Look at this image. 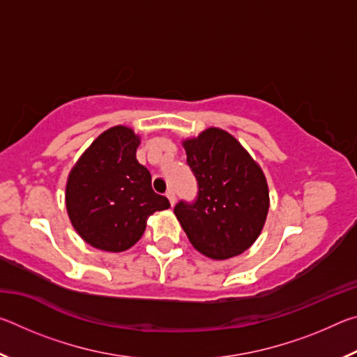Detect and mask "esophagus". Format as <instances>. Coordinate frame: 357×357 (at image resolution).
I'll return each mask as SVG.
<instances>
[{
	"instance_id": "1",
	"label": "esophagus",
	"mask_w": 357,
	"mask_h": 357,
	"mask_svg": "<svg viewBox=\"0 0 357 357\" xmlns=\"http://www.w3.org/2000/svg\"><path fill=\"white\" fill-rule=\"evenodd\" d=\"M165 195H167L168 200H170V204H172V206H174V203H176V195H174V192L170 189V190H167Z\"/></svg>"
}]
</instances>
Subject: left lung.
<instances>
[{
  "label": "left lung",
  "mask_w": 357,
  "mask_h": 357,
  "mask_svg": "<svg viewBox=\"0 0 357 357\" xmlns=\"http://www.w3.org/2000/svg\"><path fill=\"white\" fill-rule=\"evenodd\" d=\"M187 164L198 181L195 203L174 215L190 244L211 259L238 257L255 243L269 211L266 176L236 138L219 128L185 138Z\"/></svg>",
  "instance_id": "left-lung-1"
}]
</instances>
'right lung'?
Listing matches in <instances>:
<instances>
[{"label":"right lung","mask_w":357,"mask_h":357,"mask_svg":"<svg viewBox=\"0 0 357 357\" xmlns=\"http://www.w3.org/2000/svg\"><path fill=\"white\" fill-rule=\"evenodd\" d=\"M140 140L128 126L107 129L69 173L66 209L75 231L94 249H130L143 236L148 217L170 208L151 187L148 168L138 164Z\"/></svg>","instance_id":"right-lung-1"}]
</instances>
